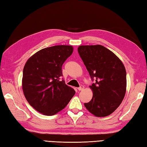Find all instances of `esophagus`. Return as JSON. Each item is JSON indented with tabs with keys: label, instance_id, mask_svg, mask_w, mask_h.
Wrapping results in <instances>:
<instances>
[{
	"label": "esophagus",
	"instance_id": "34e87169",
	"mask_svg": "<svg viewBox=\"0 0 147 147\" xmlns=\"http://www.w3.org/2000/svg\"><path fill=\"white\" fill-rule=\"evenodd\" d=\"M84 88H85V86H84L83 85H81L80 87L78 88V89L79 91H82V90H83Z\"/></svg>",
	"mask_w": 147,
	"mask_h": 147
}]
</instances>
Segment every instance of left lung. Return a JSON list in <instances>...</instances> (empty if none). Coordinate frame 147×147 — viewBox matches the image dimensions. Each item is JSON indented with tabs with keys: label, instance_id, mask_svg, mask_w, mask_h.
<instances>
[{
	"label": "left lung",
	"instance_id": "obj_1",
	"mask_svg": "<svg viewBox=\"0 0 147 147\" xmlns=\"http://www.w3.org/2000/svg\"><path fill=\"white\" fill-rule=\"evenodd\" d=\"M92 80L93 97L85 107L96 117L111 114L121 104L126 90V72L123 62L105 47L81 45L78 49Z\"/></svg>",
	"mask_w": 147,
	"mask_h": 147
}]
</instances>
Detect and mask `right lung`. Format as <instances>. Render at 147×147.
<instances>
[{"mask_svg": "<svg viewBox=\"0 0 147 147\" xmlns=\"http://www.w3.org/2000/svg\"><path fill=\"white\" fill-rule=\"evenodd\" d=\"M73 52L69 45H56L40 50L26 62L22 86L31 106L40 113L52 115L62 110L75 94L65 85L62 66Z\"/></svg>", "mask_w": 147, "mask_h": 147, "instance_id": "obj_1", "label": "right lung"}]
</instances>
